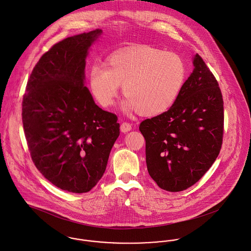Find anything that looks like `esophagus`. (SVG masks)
I'll list each match as a JSON object with an SVG mask.
<instances>
[{
    "label": "esophagus",
    "mask_w": 251,
    "mask_h": 251,
    "mask_svg": "<svg viewBox=\"0 0 251 251\" xmlns=\"http://www.w3.org/2000/svg\"><path fill=\"white\" fill-rule=\"evenodd\" d=\"M132 129V125L130 124V123H128V122H122V124L120 125V130H121V132L122 133H127V132H129L130 130Z\"/></svg>",
    "instance_id": "34e87169"
}]
</instances>
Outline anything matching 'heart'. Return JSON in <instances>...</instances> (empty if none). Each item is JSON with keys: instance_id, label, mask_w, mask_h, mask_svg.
Listing matches in <instances>:
<instances>
[{"instance_id": "1", "label": "heart", "mask_w": 251, "mask_h": 251, "mask_svg": "<svg viewBox=\"0 0 251 251\" xmlns=\"http://www.w3.org/2000/svg\"><path fill=\"white\" fill-rule=\"evenodd\" d=\"M186 78L187 66L181 56L146 45L113 54L107 66L92 64L89 68L90 90L100 105L112 106L123 85L126 109L144 116L167 112Z\"/></svg>"}]
</instances>
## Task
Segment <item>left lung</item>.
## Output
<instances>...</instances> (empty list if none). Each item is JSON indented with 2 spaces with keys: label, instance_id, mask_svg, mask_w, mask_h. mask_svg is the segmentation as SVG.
Returning a JSON list of instances; mask_svg holds the SVG:
<instances>
[{
  "label": "left lung",
  "instance_id": "left-lung-1",
  "mask_svg": "<svg viewBox=\"0 0 251 251\" xmlns=\"http://www.w3.org/2000/svg\"><path fill=\"white\" fill-rule=\"evenodd\" d=\"M194 65L175 104L139 124L148 173L167 192L195 185L212 167L223 145L222 90L198 54Z\"/></svg>",
  "mask_w": 251,
  "mask_h": 251
}]
</instances>
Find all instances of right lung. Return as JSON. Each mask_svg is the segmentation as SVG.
I'll return each instance as SVG.
<instances>
[{"label":"right lung","instance_id":"right-lung-1","mask_svg":"<svg viewBox=\"0 0 251 251\" xmlns=\"http://www.w3.org/2000/svg\"><path fill=\"white\" fill-rule=\"evenodd\" d=\"M96 28L53 45L33 67L22 102L31 160L57 188L89 192L102 178L119 136L117 116L103 111L84 85L87 50Z\"/></svg>","mask_w":251,"mask_h":251}]
</instances>
